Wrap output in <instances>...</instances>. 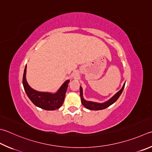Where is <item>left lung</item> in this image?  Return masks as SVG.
<instances>
[{"label": "left lung", "mask_w": 152, "mask_h": 152, "mask_svg": "<svg viewBox=\"0 0 152 152\" xmlns=\"http://www.w3.org/2000/svg\"><path fill=\"white\" fill-rule=\"evenodd\" d=\"M124 86H125V83L123 85L121 89L120 90L118 93H116L111 99L108 100V101L103 103H98L95 102L86 101V100H85L83 98V88L81 86H80V96H81L82 104L86 108H87V109L93 110H102V109H104V108H107V107H109V106H110L111 104H113V103L115 102L117 100H118L119 96H121V94L122 93L123 89H124Z\"/></svg>", "instance_id": "8db88e82"}]
</instances>
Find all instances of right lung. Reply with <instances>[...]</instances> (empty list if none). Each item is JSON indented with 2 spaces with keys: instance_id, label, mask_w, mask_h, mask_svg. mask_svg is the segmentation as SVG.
I'll list each match as a JSON object with an SVG mask.
<instances>
[{
  "instance_id": "obj_1",
  "label": "right lung",
  "mask_w": 152,
  "mask_h": 152,
  "mask_svg": "<svg viewBox=\"0 0 152 152\" xmlns=\"http://www.w3.org/2000/svg\"><path fill=\"white\" fill-rule=\"evenodd\" d=\"M26 65L25 67L24 75H23L22 83L26 93L34 104L46 110H56L61 107L64 101L69 80H67L56 93L39 92L33 89L28 84L26 79Z\"/></svg>"
}]
</instances>
